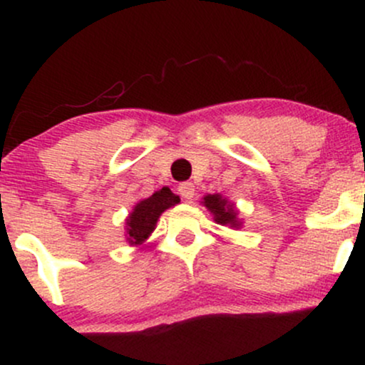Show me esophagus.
<instances>
[{
	"instance_id": "esophagus-1",
	"label": "esophagus",
	"mask_w": 365,
	"mask_h": 365,
	"mask_svg": "<svg viewBox=\"0 0 365 365\" xmlns=\"http://www.w3.org/2000/svg\"><path fill=\"white\" fill-rule=\"evenodd\" d=\"M178 192H180V195L183 197V199L192 200V199H194V195H195V187H194V183H190V182L180 183Z\"/></svg>"
}]
</instances>
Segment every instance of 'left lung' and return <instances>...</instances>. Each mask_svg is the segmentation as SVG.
Segmentation results:
<instances>
[{
	"mask_svg": "<svg viewBox=\"0 0 365 365\" xmlns=\"http://www.w3.org/2000/svg\"><path fill=\"white\" fill-rule=\"evenodd\" d=\"M202 206L212 215V220L216 221L217 225L230 226V228L238 230L242 228V220L240 215H238V209L232 200H228L226 197L221 194H207L202 197Z\"/></svg>",
	"mask_w": 365,
	"mask_h": 365,
	"instance_id": "1",
	"label": "left lung"
}]
</instances>
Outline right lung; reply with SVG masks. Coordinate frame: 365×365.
<instances>
[{
  "label": "right lung",
  "mask_w": 365,
  "mask_h": 365,
  "mask_svg": "<svg viewBox=\"0 0 365 365\" xmlns=\"http://www.w3.org/2000/svg\"><path fill=\"white\" fill-rule=\"evenodd\" d=\"M178 202L180 197L173 194L168 187L159 188L150 197L139 200L125 220V238H127L128 245L137 247L144 244L150 233L156 230L159 216L166 209L177 206Z\"/></svg>",
  "instance_id": "add662e5"
}]
</instances>
